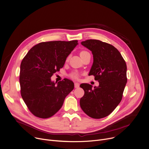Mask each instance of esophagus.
I'll list each match as a JSON object with an SVG mask.
<instances>
[{
    "mask_svg": "<svg viewBox=\"0 0 149 149\" xmlns=\"http://www.w3.org/2000/svg\"><path fill=\"white\" fill-rule=\"evenodd\" d=\"M74 87H75V88H78L79 87V84L78 83H75L74 84Z\"/></svg>",
    "mask_w": 149,
    "mask_h": 149,
    "instance_id": "1",
    "label": "esophagus"
}]
</instances>
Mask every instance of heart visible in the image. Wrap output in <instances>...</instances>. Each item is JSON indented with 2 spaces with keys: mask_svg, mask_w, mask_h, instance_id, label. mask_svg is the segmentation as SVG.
<instances>
[{
  "mask_svg": "<svg viewBox=\"0 0 149 149\" xmlns=\"http://www.w3.org/2000/svg\"><path fill=\"white\" fill-rule=\"evenodd\" d=\"M88 53L87 52H86V51H82L80 53V56H81V55H84V54H86V53ZM78 74L77 73V72H73V73H72L71 74V77H72V78H75V79H77V78H78Z\"/></svg>",
  "mask_w": 149,
  "mask_h": 149,
  "instance_id": "b5f03b06",
  "label": "heart"
}]
</instances>
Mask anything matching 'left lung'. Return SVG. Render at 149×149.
<instances>
[{
    "mask_svg": "<svg viewBox=\"0 0 149 149\" xmlns=\"http://www.w3.org/2000/svg\"><path fill=\"white\" fill-rule=\"evenodd\" d=\"M91 51L93 63L88 75H93L99 86L84 83V95L80 99L82 110L88 116L100 119L111 114L119 104L127 82V65L120 52L112 45L98 40L81 43Z\"/></svg>",
    "mask_w": 149,
    "mask_h": 149,
    "instance_id": "8db88e82",
    "label": "left lung"
}]
</instances>
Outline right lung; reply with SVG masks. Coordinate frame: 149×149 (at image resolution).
<instances>
[{"mask_svg": "<svg viewBox=\"0 0 149 149\" xmlns=\"http://www.w3.org/2000/svg\"><path fill=\"white\" fill-rule=\"evenodd\" d=\"M78 45L77 40L40 43L22 59L19 75L21 96L36 116L48 118L55 115L74 89V83L68 79L56 84L50 78L63 66Z\"/></svg>", "mask_w": 149, "mask_h": 149, "instance_id": "1", "label": "right lung"}]
</instances>
